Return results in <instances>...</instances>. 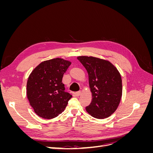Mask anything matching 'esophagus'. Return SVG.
Wrapping results in <instances>:
<instances>
[{
  "instance_id": "obj_1",
  "label": "esophagus",
  "mask_w": 153,
  "mask_h": 153,
  "mask_svg": "<svg viewBox=\"0 0 153 153\" xmlns=\"http://www.w3.org/2000/svg\"><path fill=\"white\" fill-rule=\"evenodd\" d=\"M81 93H82L81 91H78V92H75V95L76 96H79L81 94Z\"/></svg>"
}]
</instances>
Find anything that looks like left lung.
Here are the masks:
<instances>
[{"label": "left lung", "instance_id": "left-lung-1", "mask_svg": "<svg viewBox=\"0 0 153 153\" xmlns=\"http://www.w3.org/2000/svg\"><path fill=\"white\" fill-rule=\"evenodd\" d=\"M89 75L92 101L87 112L97 119H104L117 108L123 92L121 76L112 63L94 57H77Z\"/></svg>", "mask_w": 153, "mask_h": 153}]
</instances>
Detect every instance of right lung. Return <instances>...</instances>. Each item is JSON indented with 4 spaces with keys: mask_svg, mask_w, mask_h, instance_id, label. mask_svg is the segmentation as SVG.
<instances>
[{
    "mask_svg": "<svg viewBox=\"0 0 153 153\" xmlns=\"http://www.w3.org/2000/svg\"><path fill=\"white\" fill-rule=\"evenodd\" d=\"M71 62L55 58L40 63L30 75L27 95L36 114L50 119L61 114L72 95L66 92L62 77Z\"/></svg>",
    "mask_w": 153,
    "mask_h": 153,
    "instance_id": "1",
    "label": "right lung"
}]
</instances>
